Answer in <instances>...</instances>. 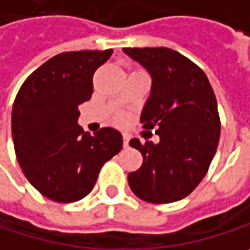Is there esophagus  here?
<instances>
[{"instance_id": "34e87169", "label": "esophagus", "mask_w": 250, "mask_h": 250, "mask_svg": "<svg viewBox=\"0 0 250 250\" xmlns=\"http://www.w3.org/2000/svg\"><path fill=\"white\" fill-rule=\"evenodd\" d=\"M128 142H130V137L127 134H123V146L128 147Z\"/></svg>"}]
</instances>
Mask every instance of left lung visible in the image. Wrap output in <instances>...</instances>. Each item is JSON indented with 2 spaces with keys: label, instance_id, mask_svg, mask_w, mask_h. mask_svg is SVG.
<instances>
[{
  "label": "left lung",
  "instance_id": "left-lung-1",
  "mask_svg": "<svg viewBox=\"0 0 250 250\" xmlns=\"http://www.w3.org/2000/svg\"><path fill=\"white\" fill-rule=\"evenodd\" d=\"M151 76L150 97L142 111L145 128L156 127L159 143L130 140L143 156L128 173L133 193L148 203L177 202L196 189L215 156L220 119L212 85L200 67L166 48H123Z\"/></svg>",
  "mask_w": 250,
  "mask_h": 250
}]
</instances>
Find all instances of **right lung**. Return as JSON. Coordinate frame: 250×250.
I'll list each match as a JSON object with an SVG mask.
<instances>
[{"instance_id": "1", "label": "right lung", "mask_w": 250, "mask_h": 250, "mask_svg": "<svg viewBox=\"0 0 250 250\" xmlns=\"http://www.w3.org/2000/svg\"><path fill=\"white\" fill-rule=\"evenodd\" d=\"M113 50L61 53L21 85L12 105L17 160L45 197L70 203L85 197L103 165L123 147L120 131L103 127L90 134L77 123L79 105L91 99L93 74Z\"/></svg>"}]
</instances>
